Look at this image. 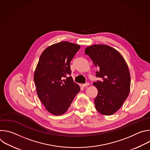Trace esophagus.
<instances>
[{"label": "esophagus", "mask_w": 150, "mask_h": 150, "mask_svg": "<svg viewBox=\"0 0 150 150\" xmlns=\"http://www.w3.org/2000/svg\"><path fill=\"white\" fill-rule=\"evenodd\" d=\"M89 85H90V83H89V82H87V83H83V84H82V85H81V86H82V87H87V86H88Z\"/></svg>", "instance_id": "34e87169"}]
</instances>
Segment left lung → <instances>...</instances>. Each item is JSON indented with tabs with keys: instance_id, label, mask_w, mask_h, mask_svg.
<instances>
[{
	"instance_id": "left-lung-1",
	"label": "left lung",
	"mask_w": 150,
	"mask_h": 150,
	"mask_svg": "<svg viewBox=\"0 0 150 150\" xmlns=\"http://www.w3.org/2000/svg\"><path fill=\"white\" fill-rule=\"evenodd\" d=\"M88 55L98 71L96 76L101 78L93 84L98 89L94 100L96 110L104 115H112L122 105L129 94L131 76L127 65L121 54L105 45L87 47Z\"/></svg>"
}]
</instances>
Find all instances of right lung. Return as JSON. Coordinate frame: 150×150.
<instances>
[{"instance_id": "1", "label": "right lung", "mask_w": 150, "mask_h": 150, "mask_svg": "<svg viewBox=\"0 0 150 150\" xmlns=\"http://www.w3.org/2000/svg\"><path fill=\"white\" fill-rule=\"evenodd\" d=\"M81 46L62 41L47 47L41 53L36 67L34 80L39 99L50 113H65L75 96L79 85L71 76L70 63Z\"/></svg>"}]
</instances>
